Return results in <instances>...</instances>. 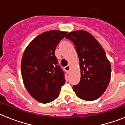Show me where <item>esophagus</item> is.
Listing matches in <instances>:
<instances>
[{"mask_svg": "<svg viewBox=\"0 0 125 125\" xmlns=\"http://www.w3.org/2000/svg\"><path fill=\"white\" fill-rule=\"evenodd\" d=\"M64 69H65V70L67 72H69V70H70V65H67L66 67H65Z\"/></svg>", "mask_w": 125, "mask_h": 125, "instance_id": "1", "label": "esophagus"}]
</instances>
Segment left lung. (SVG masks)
Masks as SVG:
<instances>
[{"label":"left lung","instance_id":"1","mask_svg":"<svg viewBox=\"0 0 125 125\" xmlns=\"http://www.w3.org/2000/svg\"><path fill=\"white\" fill-rule=\"evenodd\" d=\"M65 38L74 44L81 70V81L72 88L79 98L95 100L104 93L110 81L111 68L106 53L94 36L87 31H72Z\"/></svg>","mask_w":125,"mask_h":125}]
</instances>
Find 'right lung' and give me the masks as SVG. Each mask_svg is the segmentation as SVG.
Instances as JSON below:
<instances>
[{
  "label": "right lung",
  "mask_w": 125,
  "mask_h": 125,
  "mask_svg": "<svg viewBox=\"0 0 125 125\" xmlns=\"http://www.w3.org/2000/svg\"><path fill=\"white\" fill-rule=\"evenodd\" d=\"M67 32L52 30L36 36L24 52L21 75L27 91L36 100L48 103L56 99L65 82L55 52Z\"/></svg>",
  "instance_id": "obj_1"
}]
</instances>
